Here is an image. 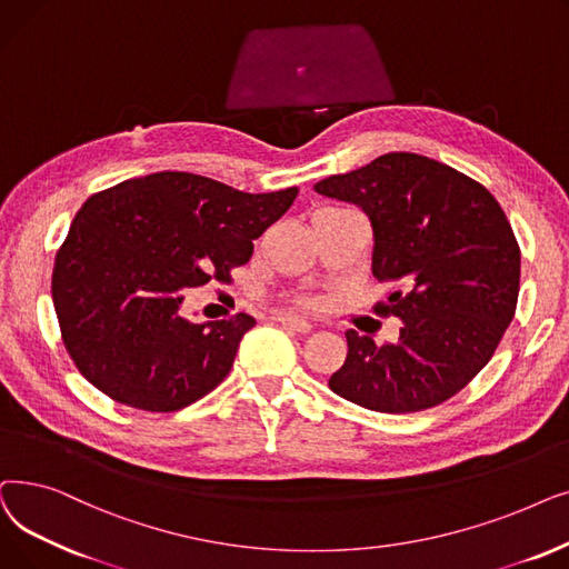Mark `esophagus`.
Instances as JSON below:
<instances>
[{"label": "esophagus", "mask_w": 569, "mask_h": 569, "mask_svg": "<svg viewBox=\"0 0 569 569\" xmlns=\"http://www.w3.org/2000/svg\"><path fill=\"white\" fill-rule=\"evenodd\" d=\"M276 321H280L282 327H289V329L299 331V333H310V329H312L310 321H306V319H301V317H296V315H278Z\"/></svg>", "instance_id": "34e87169"}]
</instances>
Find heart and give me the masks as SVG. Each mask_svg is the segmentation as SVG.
I'll return each instance as SVG.
<instances>
[{
	"mask_svg": "<svg viewBox=\"0 0 569 569\" xmlns=\"http://www.w3.org/2000/svg\"><path fill=\"white\" fill-rule=\"evenodd\" d=\"M321 210H333V208H321Z\"/></svg>",
	"mask_w": 569,
	"mask_h": 569,
	"instance_id": "obj_1",
	"label": "heart"
}]
</instances>
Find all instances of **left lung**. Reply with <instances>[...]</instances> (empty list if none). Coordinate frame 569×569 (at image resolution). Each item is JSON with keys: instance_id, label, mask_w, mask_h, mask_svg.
<instances>
[{"instance_id": "8db88e82", "label": "left lung", "mask_w": 569, "mask_h": 569, "mask_svg": "<svg viewBox=\"0 0 569 569\" xmlns=\"http://www.w3.org/2000/svg\"><path fill=\"white\" fill-rule=\"evenodd\" d=\"M315 192L363 208L375 236L372 276L389 284L375 312L402 319L396 342L345 333L347 359L331 391L387 415L456 396L491 361L517 312L521 250L496 197L415 152L329 176Z\"/></svg>"}]
</instances>
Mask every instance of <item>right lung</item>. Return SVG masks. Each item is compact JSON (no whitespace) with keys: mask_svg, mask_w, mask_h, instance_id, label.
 <instances>
[{"mask_svg":"<svg viewBox=\"0 0 569 569\" xmlns=\"http://www.w3.org/2000/svg\"><path fill=\"white\" fill-rule=\"evenodd\" d=\"M299 189L248 194L194 173L161 171L92 194L56 254L52 303L86 380L146 412H176L229 375L254 317L194 323L184 291L231 282L254 240Z\"/></svg>","mask_w":569,"mask_h":569,"instance_id":"1","label":"right lung"}]
</instances>
